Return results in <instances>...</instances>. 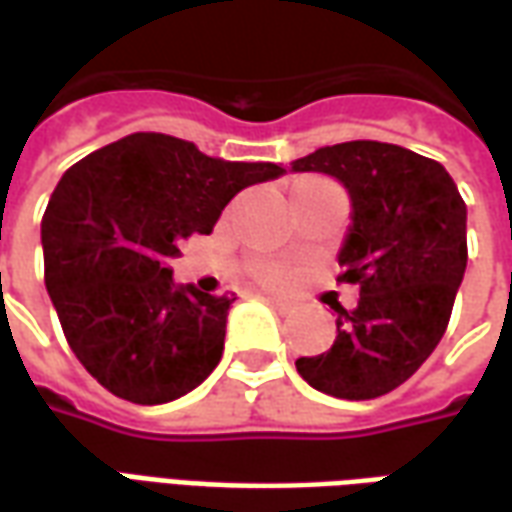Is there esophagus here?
Masks as SVG:
<instances>
[{"label": "esophagus", "instance_id": "esophagus-1", "mask_svg": "<svg viewBox=\"0 0 512 512\" xmlns=\"http://www.w3.org/2000/svg\"><path fill=\"white\" fill-rule=\"evenodd\" d=\"M266 301L271 304V307H274V310L282 312V315L293 310V304H290L288 299H282V296H266Z\"/></svg>", "mask_w": 512, "mask_h": 512}]
</instances>
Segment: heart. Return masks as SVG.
Instances as JSON below:
<instances>
[{
    "label": "heart",
    "mask_w": 512,
    "mask_h": 512,
    "mask_svg": "<svg viewBox=\"0 0 512 512\" xmlns=\"http://www.w3.org/2000/svg\"><path fill=\"white\" fill-rule=\"evenodd\" d=\"M257 279H263V282H282L285 279V268L279 266H260L257 268Z\"/></svg>",
    "instance_id": "b5f03b06"
}]
</instances>
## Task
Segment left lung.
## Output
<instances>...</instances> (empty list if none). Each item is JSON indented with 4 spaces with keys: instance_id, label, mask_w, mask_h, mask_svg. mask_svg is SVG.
<instances>
[{
    "instance_id": "left-lung-1",
    "label": "left lung",
    "mask_w": 512,
    "mask_h": 512,
    "mask_svg": "<svg viewBox=\"0 0 512 512\" xmlns=\"http://www.w3.org/2000/svg\"><path fill=\"white\" fill-rule=\"evenodd\" d=\"M321 172L351 197V224L337 252L359 285V307L337 310L329 351L296 359L318 392L373 400L419 370L444 337L466 271V205L439 161L389 142L356 139L290 161Z\"/></svg>"
}]
</instances>
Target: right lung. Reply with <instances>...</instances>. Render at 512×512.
<instances>
[{
    "mask_svg": "<svg viewBox=\"0 0 512 512\" xmlns=\"http://www.w3.org/2000/svg\"><path fill=\"white\" fill-rule=\"evenodd\" d=\"M282 172L139 131L62 175L40 222L46 290L71 351L98 384L158 406L211 376L235 299L175 285L167 260L183 238L211 233L238 191Z\"/></svg>",
    "mask_w": 512,
    "mask_h": 512,
    "instance_id": "1",
    "label": "right lung"
}]
</instances>
